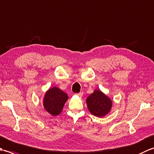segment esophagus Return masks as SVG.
Returning <instances> with one entry per match:
<instances>
[{
  "instance_id": "obj_1",
  "label": "esophagus",
  "mask_w": 154,
  "mask_h": 154,
  "mask_svg": "<svg viewBox=\"0 0 154 154\" xmlns=\"http://www.w3.org/2000/svg\"><path fill=\"white\" fill-rule=\"evenodd\" d=\"M76 94H77V96H79V97H82L83 95V92H80V93H77Z\"/></svg>"
}]
</instances>
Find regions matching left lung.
<instances>
[{
    "mask_svg": "<svg viewBox=\"0 0 154 154\" xmlns=\"http://www.w3.org/2000/svg\"><path fill=\"white\" fill-rule=\"evenodd\" d=\"M86 103L89 112L97 117H103L110 112L112 102L110 98L99 89L87 98Z\"/></svg>",
    "mask_w": 154,
    "mask_h": 154,
    "instance_id": "obj_1",
    "label": "left lung"
}]
</instances>
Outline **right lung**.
<instances>
[{
    "instance_id": "add662e5",
    "label": "right lung",
    "mask_w": 154,
    "mask_h": 154,
    "mask_svg": "<svg viewBox=\"0 0 154 154\" xmlns=\"http://www.w3.org/2000/svg\"><path fill=\"white\" fill-rule=\"evenodd\" d=\"M68 99V95L57 87H53L48 89L44 95L43 104L48 113L52 116L60 114L65 103Z\"/></svg>"
}]
</instances>
